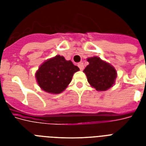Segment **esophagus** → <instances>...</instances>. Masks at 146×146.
I'll return each mask as SVG.
<instances>
[{"mask_svg":"<svg viewBox=\"0 0 146 146\" xmlns=\"http://www.w3.org/2000/svg\"><path fill=\"white\" fill-rule=\"evenodd\" d=\"M78 66L80 67V70H83V69H84V65L82 63H80V64H78Z\"/></svg>","mask_w":146,"mask_h":146,"instance_id":"1","label":"esophagus"}]
</instances>
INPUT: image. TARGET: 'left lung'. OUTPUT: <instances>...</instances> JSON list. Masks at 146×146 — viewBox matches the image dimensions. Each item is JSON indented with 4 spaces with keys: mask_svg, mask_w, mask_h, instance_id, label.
<instances>
[{
    "mask_svg": "<svg viewBox=\"0 0 146 146\" xmlns=\"http://www.w3.org/2000/svg\"><path fill=\"white\" fill-rule=\"evenodd\" d=\"M89 64L83 70L87 80L97 91H106L113 86L117 77V71L113 66L98 57L87 59Z\"/></svg>",
    "mask_w": 146,
    "mask_h": 146,
    "instance_id": "1",
    "label": "left lung"
}]
</instances>
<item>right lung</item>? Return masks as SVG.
Segmentation results:
<instances>
[{
  "label": "right lung",
  "mask_w": 146,
  "mask_h": 146,
  "mask_svg": "<svg viewBox=\"0 0 146 146\" xmlns=\"http://www.w3.org/2000/svg\"><path fill=\"white\" fill-rule=\"evenodd\" d=\"M80 70L71 60L57 55L44 61L35 73L40 88L51 94H59L65 90L72 80L73 74Z\"/></svg>",
  "instance_id": "right-lung-1"
}]
</instances>
